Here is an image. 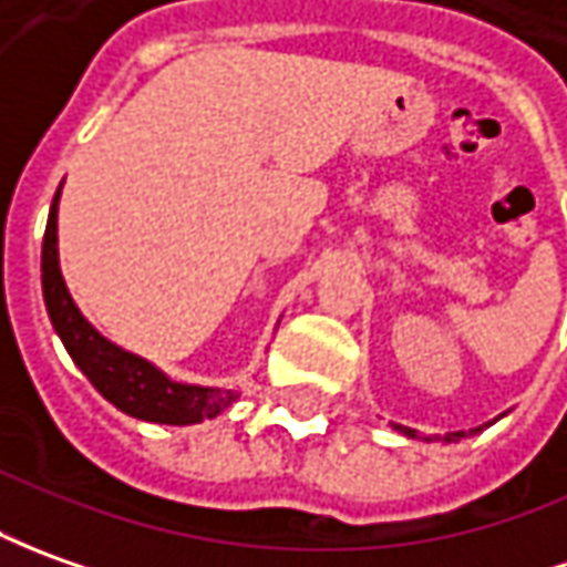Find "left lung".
Returning a JSON list of instances; mask_svg holds the SVG:
<instances>
[{
  "instance_id": "obj_1",
  "label": "left lung",
  "mask_w": 567,
  "mask_h": 567,
  "mask_svg": "<svg viewBox=\"0 0 567 567\" xmlns=\"http://www.w3.org/2000/svg\"><path fill=\"white\" fill-rule=\"evenodd\" d=\"M395 429H398V432H404L408 439H420V435H416L413 429H408V425H395ZM472 432H478V429H472ZM472 432H470V435H472ZM456 439H466V432H447V435H444L441 441H456ZM425 441H432V439H425Z\"/></svg>"
}]
</instances>
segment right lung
I'll list each match as a JSON object with an SVG mask.
<instances>
[{"label":"right lung","instance_id":"obj_1","mask_svg":"<svg viewBox=\"0 0 567 567\" xmlns=\"http://www.w3.org/2000/svg\"><path fill=\"white\" fill-rule=\"evenodd\" d=\"M58 200H61V187L54 194L45 237H42V296H45L54 333L61 336L73 364L80 367L113 408L135 416V420L190 425L213 420L225 408H231L240 398L237 389L187 385V382L169 380L151 361L113 346L111 339H104L82 318L76 302L70 299L68 284L61 277V265H58Z\"/></svg>","mask_w":567,"mask_h":567}]
</instances>
